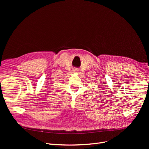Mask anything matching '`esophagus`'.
<instances>
[{"label": "esophagus", "mask_w": 149, "mask_h": 149, "mask_svg": "<svg viewBox=\"0 0 149 149\" xmlns=\"http://www.w3.org/2000/svg\"><path fill=\"white\" fill-rule=\"evenodd\" d=\"M74 72H75V73H77V72H79V70L77 69H75L74 70Z\"/></svg>", "instance_id": "34e87169"}]
</instances>
